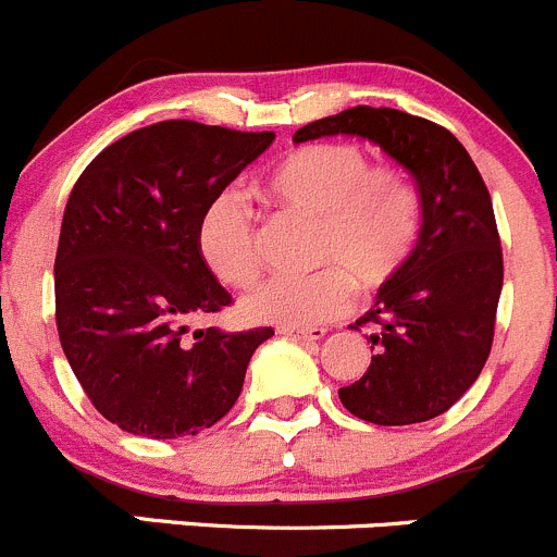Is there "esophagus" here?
I'll return each instance as SVG.
<instances>
[{
	"instance_id": "obj_1",
	"label": "esophagus",
	"mask_w": 557,
	"mask_h": 557,
	"mask_svg": "<svg viewBox=\"0 0 557 557\" xmlns=\"http://www.w3.org/2000/svg\"><path fill=\"white\" fill-rule=\"evenodd\" d=\"M281 333L292 335V338H302V341H322L327 335L324 327H281Z\"/></svg>"
}]
</instances>
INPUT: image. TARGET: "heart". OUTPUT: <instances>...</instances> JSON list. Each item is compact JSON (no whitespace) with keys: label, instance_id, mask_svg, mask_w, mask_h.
<instances>
[{"label":"heart","instance_id":"1","mask_svg":"<svg viewBox=\"0 0 557 557\" xmlns=\"http://www.w3.org/2000/svg\"><path fill=\"white\" fill-rule=\"evenodd\" d=\"M268 191L284 208L319 219L317 262L311 276H271L240 300L249 322L308 327L355 300V277L376 292L411 260L422 233V197L404 173L373 168L355 143H311L295 148L271 170ZM202 262L222 284L246 286L262 265L255 213L238 191L208 206L197 230Z\"/></svg>","mask_w":557,"mask_h":557}]
</instances>
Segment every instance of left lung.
<instances>
[{
	"label": "left lung",
	"mask_w": 557,
	"mask_h": 557,
	"mask_svg": "<svg viewBox=\"0 0 557 557\" xmlns=\"http://www.w3.org/2000/svg\"><path fill=\"white\" fill-rule=\"evenodd\" d=\"M371 140L414 175L422 233L404 271L376 292L357 324H371V366L341 404L373 425H414L444 414L471 387L493 346L504 255L490 191L463 143L444 126L393 108L341 110L292 140Z\"/></svg>",
	"instance_id": "obj_1"
}]
</instances>
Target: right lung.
Returning a JSON list of instances; mask_svg holds the SVG:
<instances>
[{
    "mask_svg": "<svg viewBox=\"0 0 557 557\" xmlns=\"http://www.w3.org/2000/svg\"><path fill=\"white\" fill-rule=\"evenodd\" d=\"M273 137L159 121L110 143L73 186L53 265L59 341L94 409L121 431L178 438L216 425L273 335H189V319L233 302L197 249L202 216Z\"/></svg>",
    "mask_w": 557,
    "mask_h": 557,
    "instance_id": "1",
    "label": "right lung"
}]
</instances>
